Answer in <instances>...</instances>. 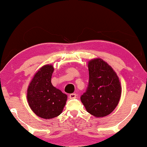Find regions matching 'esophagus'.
<instances>
[{
	"label": "esophagus",
	"mask_w": 147,
	"mask_h": 147,
	"mask_svg": "<svg viewBox=\"0 0 147 147\" xmlns=\"http://www.w3.org/2000/svg\"><path fill=\"white\" fill-rule=\"evenodd\" d=\"M76 97H77V94H75V93H73V94H70L69 95V98H71V99L76 98Z\"/></svg>",
	"instance_id": "obj_1"
}]
</instances>
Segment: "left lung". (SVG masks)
Instances as JSON below:
<instances>
[{
	"mask_svg": "<svg viewBox=\"0 0 147 147\" xmlns=\"http://www.w3.org/2000/svg\"><path fill=\"white\" fill-rule=\"evenodd\" d=\"M89 83L80 98L86 111L95 117L109 115L119 103L121 86L113 68L100 58L88 62Z\"/></svg>",
	"mask_w": 147,
	"mask_h": 147,
	"instance_id": "obj_1",
	"label": "left lung"
}]
</instances>
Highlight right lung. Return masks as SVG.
<instances>
[{
	"label": "right lung",
	"instance_id": "right-lung-1",
	"mask_svg": "<svg viewBox=\"0 0 147 147\" xmlns=\"http://www.w3.org/2000/svg\"><path fill=\"white\" fill-rule=\"evenodd\" d=\"M53 65H45L35 74L28 86L27 100L32 111L43 119H52L62 113L67 96L51 83Z\"/></svg>",
	"mask_w": 147,
	"mask_h": 147
}]
</instances>
